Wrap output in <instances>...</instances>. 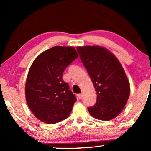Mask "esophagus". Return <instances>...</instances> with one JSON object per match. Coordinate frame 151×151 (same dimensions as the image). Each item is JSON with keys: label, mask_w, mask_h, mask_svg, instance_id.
Returning <instances> with one entry per match:
<instances>
[{"label": "esophagus", "mask_w": 151, "mask_h": 151, "mask_svg": "<svg viewBox=\"0 0 151 151\" xmlns=\"http://www.w3.org/2000/svg\"><path fill=\"white\" fill-rule=\"evenodd\" d=\"M78 98L79 99H82V93L78 94Z\"/></svg>", "instance_id": "esophagus-1"}]
</instances>
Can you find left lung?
<instances>
[{"label":"left lung","instance_id":"1","mask_svg":"<svg viewBox=\"0 0 151 151\" xmlns=\"http://www.w3.org/2000/svg\"><path fill=\"white\" fill-rule=\"evenodd\" d=\"M77 51L87 70L97 93L90 115L100 120H111L119 115L130 95V83L118 59L100 46L78 47Z\"/></svg>","mask_w":151,"mask_h":151}]
</instances>
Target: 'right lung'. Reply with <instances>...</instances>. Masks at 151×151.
<instances>
[{"mask_svg":"<svg viewBox=\"0 0 151 151\" xmlns=\"http://www.w3.org/2000/svg\"><path fill=\"white\" fill-rule=\"evenodd\" d=\"M78 57L73 47L55 46L33 62L24 91L29 108L39 120L52 124L70 115L76 98L63 81V74Z\"/></svg>","mask_w":151,"mask_h":151,"instance_id":"1","label":"right lung"}]
</instances>
